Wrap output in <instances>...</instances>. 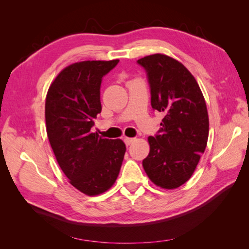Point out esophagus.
I'll return each mask as SVG.
<instances>
[{
	"instance_id": "1",
	"label": "esophagus",
	"mask_w": 249,
	"mask_h": 249,
	"mask_svg": "<svg viewBox=\"0 0 249 249\" xmlns=\"http://www.w3.org/2000/svg\"><path fill=\"white\" fill-rule=\"evenodd\" d=\"M134 141H135V139H134V138H125V139H124L125 144L127 145V146H128V145H130L131 143H133Z\"/></svg>"
}]
</instances>
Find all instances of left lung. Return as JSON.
Returning <instances> with one entry per match:
<instances>
[{
  "label": "left lung",
  "instance_id": "left-lung-1",
  "mask_svg": "<svg viewBox=\"0 0 249 249\" xmlns=\"http://www.w3.org/2000/svg\"><path fill=\"white\" fill-rule=\"evenodd\" d=\"M153 110L165 113L160 130L149 137L150 153L142 161L157 186L172 189L193 176L209 137V115L197 81L182 63L165 54L142 57Z\"/></svg>",
  "mask_w": 249,
  "mask_h": 249
}]
</instances>
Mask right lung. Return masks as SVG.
Wrapping results in <instances>:
<instances>
[{"label": "right lung", "mask_w": 249, "mask_h": 249, "mask_svg": "<svg viewBox=\"0 0 249 249\" xmlns=\"http://www.w3.org/2000/svg\"><path fill=\"white\" fill-rule=\"evenodd\" d=\"M118 63L84 61L67 66L46 98L47 135L56 160L72 186L89 196L112 186L126 151L122 140L102 138L91 130L102 112L103 77Z\"/></svg>", "instance_id": "1"}]
</instances>
